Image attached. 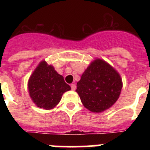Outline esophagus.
Wrapping results in <instances>:
<instances>
[{
  "label": "esophagus",
  "instance_id": "34e87169",
  "mask_svg": "<svg viewBox=\"0 0 150 150\" xmlns=\"http://www.w3.org/2000/svg\"><path fill=\"white\" fill-rule=\"evenodd\" d=\"M71 89L72 90H75L76 89V84H75V83H73V84H71Z\"/></svg>",
  "mask_w": 150,
  "mask_h": 150
}]
</instances>
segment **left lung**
<instances>
[{
	"label": "left lung",
	"mask_w": 150,
	"mask_h": 150,
	"mask_svg": "<svg viewBox=\"0 0 150 150\" xmlns=\"http://www.w3.org/2000/svg\"><path fill=\"white\" fill-rule=\"evenodd\" d=\"M122 83L120 74L110 64L97 59L87 67L76 84V92L85 107L99 112L118 100Z\"/></svg>",
	"instance_id": "left-lung-1"
}]
</instances>
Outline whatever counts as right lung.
Masks as SVG:
<instances>
[{"mask_svg":"<svg viewBox=\"0 0 150 150\" xmlns=\"http://www.w3.org/2000/svg\"><path fill=\"white\" fill-rule=\"evenodd\" d=\"M28 86L34 104L45 110L55 107L60 102L62 95L71 90L63 76L44 61L40 63L30 76Z\"/></svg>","mask_w":150,"mask_h":150,"instance_id":"add662e5","label":"right lung"}]
</instances>
